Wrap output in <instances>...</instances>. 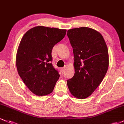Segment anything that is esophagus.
Segmentation results:
<instances>
[{
    "mask_svg": "<svg viewBox=\"0 0 124 124\" xmlns=\"http://www.w3.org/2000/svg\"><path fill=\"white\" fill-rule=\"evenodd\" d=\"M66 67H63V68H61L60 69V70H61V71H62V73H63L64 71V70H65V69H66Z\"/></svg>",
    "mask_w": 124,
    "mask_h": 124,
    "instance_id": "esophagus-1",
    "label": "esophagus"
}]
</instances>
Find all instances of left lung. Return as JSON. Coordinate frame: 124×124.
<instances>
[{"instance_id":"obj_1","label":"left lung","mask_w":124,"mask_h":124,"mask_svg":"<svg viewBox=\"0 0 124 124\" xmlns=\"http://www.w3.org/2000/svg\"><path fill=\"white\" fill-rule=\"evenodd\" d=\"M67 35L74 58V76L67 80V86L75 98L85 99L99 86L107 72L108 50L103 37L93 29H70Z\"/></svg>"}]
</instances>
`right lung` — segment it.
Wrapping results in <instances>:
<instances>
[{
	"label": "right lung",
	"instance_id": "1",
	"mask_svg": "<svg viewBox=\"0 0 124 124\" xmlns=\"http://www.w3.org/2000/svg\"><path fill=\"white\" fill-rule=\"evenodd\" d=\"M66 30L37 26L28 31L18 46L16 64L19 76L37 96L47 95L60 78L51 62L53 46L63 39Z\"/></svg>",
	"mask_w": 124,
	"mask_h": 124
}]
</instances>
